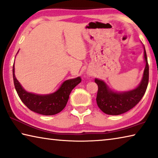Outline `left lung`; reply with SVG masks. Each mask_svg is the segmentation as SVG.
Wrapping results in <instances>:
<instances>
[{
	"label": "left lung",
	"instance_id": "obj_1",
	"mask_svg": "<svg viewBox=\"0 0 158 158\" xmlns=\"http://www.w3.org/2000/svg\"><path fill=\"white\" fill-rule=\"evenodd\" d=\"M144 58L146 67L142 81L137 88L131 91L124 93L113 92L108 89L103 81L95 79V82L98 86L96 97L97 105L104 113L111 115L123 114L133 108L141 101L146 93L149 80V66L145 48Z\"/></svg>",
	"mask_w": 158,
	"mask_h": 158
}]
</instances>
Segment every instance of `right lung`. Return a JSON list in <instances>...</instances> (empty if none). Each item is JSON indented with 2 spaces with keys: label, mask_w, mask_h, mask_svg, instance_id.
<instances>
[{
  "label": "right lung",
  "mask_w": 158,
  "mask_h": 158,
  "mask_svg": "<svg viewBox=\"0 0 158 158\" xmlns=\"http://www.w3.org/2000/svg\"><path fill=\"white\" fill-rule=\"evenodd\" d=\"M14 85L22 102L30 110L44 115H53L59 113L66 106L71 91L81 81L80 77L67 80L56 92L49 95H36L24 91L15 75L12 67Z\"/></svg>",
  "instance_id": "right-lung-1"
}]
</instances>
